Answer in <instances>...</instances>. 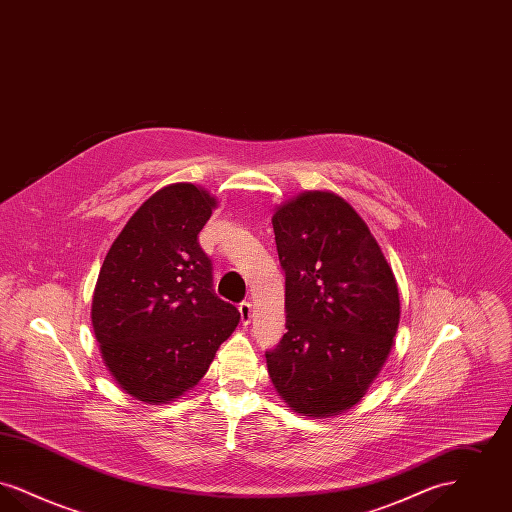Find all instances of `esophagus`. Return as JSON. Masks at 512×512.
I'll use <instances>...</instances> for the list:
<instances>
[{"instance_id": "1", "label": "esophagus", "mask_w": 512, "mask_h": 512, "mask_svg": "<svg viewBox=\"0 0 512 512\" xmlns=\"http://www.w3.org/2000/svg\"><path fill=\"white\" fill-rule=\"evenodd\" d=\"M238 311H240V317H242V324H249L251 322V303L249 301H244V303H240V307H238Z\"/></svg>"}]
</instances>
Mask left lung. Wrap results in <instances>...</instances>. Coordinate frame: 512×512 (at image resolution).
Wrapping results in <instances>:
<instances>
[{"instance_id":"obj_1","label":"left lung","mask_w":512,"mask_h":512,"mask_svg":"<svg viewBox=\"0 0 512 512\" xmlns=\"http://www.w3.org/2000/svg\"><path fill=\"white\" fill-rule=\"evenodd\" d=\"M286 272V328L267 353L293 413L330 418L363 401L399 328L397 280L365 220L338 194L309 190L274 207Z\"/></svg>"}]
</instances>
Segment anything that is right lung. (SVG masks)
<instances>
[{
	"mask_svg": "<svg viewBox=\"0 0 512 512\" xmlns=\"http://www.w3.org/2000/svg\"><path fill=\"white\" fill-rule=\"evenodd\" d=\"M219 201L176 182L138 207L109 247L92 295L101 359L124 393L167 405L207 374L240 322L213 292L211 261L197 234Z\"/></svg>",
	"mask_w": 512,
	"mask_h": 512,
	"instance_id": "obj_1",
	"label": "right lung"
}]
</instances>
